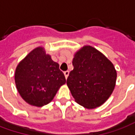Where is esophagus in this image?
Here are the masks:
<instances>
[{
	"mask_svg": "<svg viewBox=\"0 0 135 135\" xmlns=\"http://www.w3.org/2000/svg\"><path fill=\"white\" fill-rule=\"evenodd\" d=\"M64 76L65 77H66V79H67L68 76H69V71H64Z\"/></svg>",
	"mask_w": 135,
	"mask_h": 135,
	"instance_id": "esophagus-1",
	"label": "esophagus"
}]
</instances>
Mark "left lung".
Returning a JSON list of instances; mask_svg holds the SVG:
<instances>
[{"label": "left lung", "mask_w": 135, "mask_h": 135, "mask_svg": "<svg viewBox=\"0 0 135 135\" xmlns=\"http://www.w3.org/2000/svg\"><path fill=\"white\" fill-rule=\"evenodd\" d=\"M72 65L66 84L75 101L89 109L103 104L116 85L113 64L95 48L87 45L76 53Z\"/></svg>", "instance_id": "8db88e82"}]
</instances>
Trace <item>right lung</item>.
I'll return each mask as SVG.
<instances>
[{"label":"right lung","instance_id":"right-lung-1","mask_svg":"<svg viewBox=\"0 0 135 135\" xmlns=\"http://www.w3.org/2000/svg\"><path fill=\"white\" fill-rule=\"evenodd\" d=\"M17 90L29 104L41 107L49 103L66 83L59 64L42 47H37L19 63L15 71Z\"/></svg>","mask_w":135,"mask_h":135}]
</instances>
